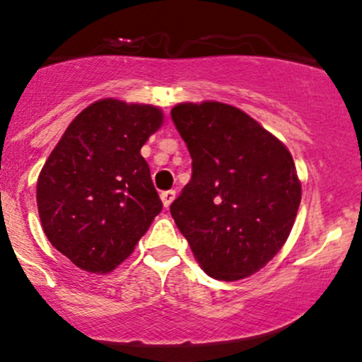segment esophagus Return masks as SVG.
<instances>
[{
  "label": "esophagus",
  "instance_id": "obj_1",
  "mask_svg": "<svg viewBox=\"0 0 362 362\" xmlns=\"http://www.w3.org/2000/svg\"><path fill=\"white\" fill-rule=\"evenodd\" d=\"M173 199H175L173 189H171V191H163L161 192V201H163V204H165V208H168L170 204L173 203Z\"/></svg>",
  "mask_w": 362,
  "mask_h": 362
}]
</instances>
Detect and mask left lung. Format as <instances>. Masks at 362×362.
Masks as SVG:
<instances>
[{"mask_svg": "<svg viewBox=\"0 0 362 362\" xmlns=\"http://www.w3.org/2000/svg\"><path fill=\"white\" fill-rule=\"evenodd\" d=\"M171 121L192 158V177L170 213L213 279L258 272L283 248L302 187L290 151L241 109L178 104Z\"/></svg>", "mask_w": 362, "mask_h": 362, "instance_id": "obj_1", "label": "left lung"}]
</instances>
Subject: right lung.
<instances>
[{"label": "right lung", "mask_w": 362, "mask_h": 362, "mask_svg": "<svg viewBox=\"0 0 362 362\" xmlns=\"http://www.w3.org/2000/svg\"><path fill=\"white\" fill-rule=\"evenodd\" d=\"M161 123L154 105L98 100L76 116L45 163L36 191L43 230L83 271H112L163 210L140 156Z\"/></svg>", "instance_id": "1"}]
</instances>
